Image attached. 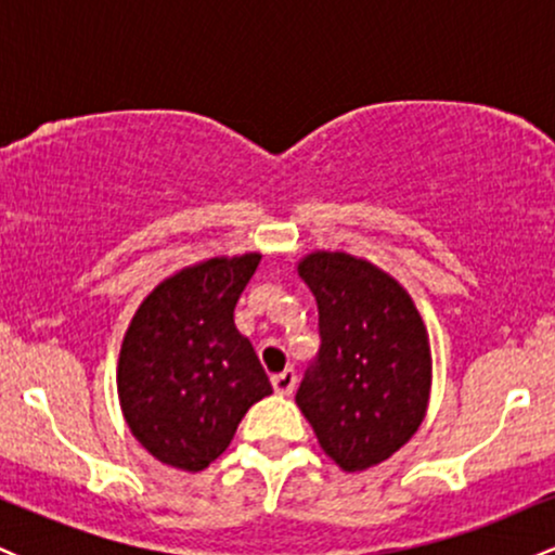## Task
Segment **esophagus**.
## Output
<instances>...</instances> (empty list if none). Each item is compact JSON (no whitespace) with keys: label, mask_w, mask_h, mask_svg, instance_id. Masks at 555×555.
I'll use <instances>...</instances> for the list:
<instances>
[{"label":"esophagus","mask_w":555,"mask_h":555,"mask_svg":"<svg viewBox=\"0 0 555 555\" xmlns=\"http://www.w3.org/2000/svg\"><path fill=\"white\" fill-rule=\"evenodd\" d=\"M271 386H273V391L282 393V397H289V393L295 391V386H297V375H295V371H284V373L273 375Z\"/></svg>","instance_id":"esophagus-1"}]
</instances>
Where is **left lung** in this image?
<instances>
[{
    "label": "left lung",
    "instance_id": "left-lung-1",
    "mask_svg": "<svg viewBox=\"0 0 555 555\" xmlns=\"http://www.w3.org/2000/svg\"><path fill=\"white\" fill-rule=\"evenodd\" d=\"M297 273L318 302L321 349L295 401L331 460L362 473L397 454L428 412V328L404 286L371 260L315 250Z\"/></svg>",
    "mask_w": 555,
    "mask_h": 555
}]
</instances>
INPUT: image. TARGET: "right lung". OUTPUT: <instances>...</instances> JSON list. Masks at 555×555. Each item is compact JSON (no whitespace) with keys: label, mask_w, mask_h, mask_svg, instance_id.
<instances>
[{"label":"right lung","mask_w":555,"mask_h":555,"mask_svg":"<svg viewBox=\"0 0 555 555\" xmlns=\"http://www.w3.org/2000/svg\"><path fill=\"white\" fill-rule=\"evenodd\" d=\"M260 253L208 258L171 273L140 302L119 349L117 393L140 446L201 473L232 443L240 420L271 393L234 305Z\"/></svg>","instance_id":"add662e5"}]
</instances>
